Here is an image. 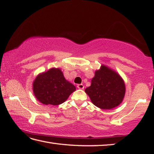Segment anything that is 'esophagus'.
<instances>
[{
    "instance_id": "obj_1",
    "label": "esophagus",
    "mask_w": 154,
    "mask_h": 154,
    "mask_svg": "<svg viewBox=\"0 0 154 154\" xmlns=\"http://www.w3.org/2000/svg\"><path fill=\"white\" fill-rule=\"evenodd\" d=\"M77 87L79 89H83L85 87H84V85H82V84H79V85H77Z\"/></svg>"
}]
</instances>
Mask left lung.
Wrapping results in <instances>:
<instances>
[{"mask_svg": "<svg viewBox=\"0 0 154 154\" xmlns=\"http://www.w3.org/2000/svg\"><path fill=\"white\" fill-rule=\"evenodd\" d=\"M85 91L96 107L102 109H112L123 100L125 84L116 72L102 65L100 69L95 72L91 86Z\"/></svg>", "mask_w": 154, "mask_h": 154, "instance_id": "8db88e82", "label": "left lung"}]
</instances>
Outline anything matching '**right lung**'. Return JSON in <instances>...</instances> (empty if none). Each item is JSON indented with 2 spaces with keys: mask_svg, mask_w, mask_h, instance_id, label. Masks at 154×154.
Wrapping results in <instances>:
<instances>
[{
  "mask_svg": "<svg viewBox=\"0 0 154 154\" xmlns=\"http://www.w3.org/2000/svg\"><path fill=\"white\" fill-rule=\"evenodd\" d=\"M75 87L64 77L59 68H51L39 74L33 82V92L42 104L58 105L75 91Z\"/></svg>",
  "mask_w": 154,
  "mask_h": 154,
  "instance_id": "obj_1",
  "label": "right lung"
}]
</instances>
